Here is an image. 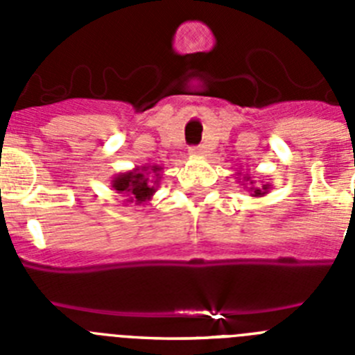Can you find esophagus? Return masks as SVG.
<instances>
[{
    "instance_id": "esophagus-1",
    "label": "esophagus",
    "mask_w": 355,
    "mask_h": 355,
    "mask_svg": "<svg viewBox=\"0 0 355 355\" xmlns=\"http://www.w3.org/2000/svg\"><path fill=\"white\" fill-rule=\"evenodd\" d=\"M188 155H190V156H200V155H202V147H190V149H188Z\"/></svg>"
}]
</instances>
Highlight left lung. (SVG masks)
<instances>
[{
  "mask_svg": "<svg viewBox=\"0 0 355 355\" xmlns=\"http://www.w3.org/2000/svg\"><path fill=\"white\" fill-rule=\"evenodd\" d=\"M238 183L243 184V188H247V190H249L250 197H254V199H258V197L266 196V193L270 192V188H272V184L263 183V181H261V184H256V181L250 180L249 174L243 175V181H238Z\"/></svg>",
  "mask_w": 355,
  "mask_h": 355,
  "instance_id": "obj_1",
  "label": "left lung"
}]
</instances>
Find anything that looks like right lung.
I'll return each instance as SVG.
<instances>
[{
    "label": "right lung",
    "instance_id": "1",
    "mask_svg": "<svg viewBox=\"0 0 355 355\" xmlns=\"http://www.w3.org/2000/svg\"><path fill=\"white\" fill-rule=\"evenodd\" d=\"M162 167L159 165H142L131 171L121 172L112 178V188L117 193L126 197L124 202H133L135 206H142L144 202L155 196L162 180Z\"/></svg>",
    "mask_w": 355,
    "mask_h": 355
}]
</instances>
